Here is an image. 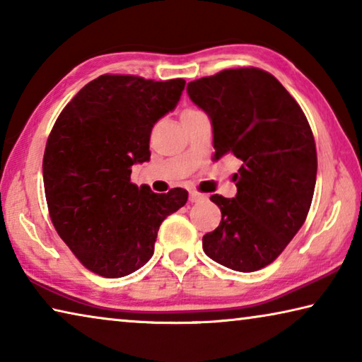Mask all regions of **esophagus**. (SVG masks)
I'll list each match as a JSON object with an SVG mask.
<instances>
[{
    "label": "esophagus",
    "mask_w": 362,
    "mask_h": 362,
    "mask_svg": "<svg viewBox=\"0 0 362 362\" xmlns=\"http://www.w3.org/2000/svg\"><path fill=\"white\" fill-rule=\"evenodd\" d=\"M204 199H206L204 194H201L198 192H189V201H192V203H201V201Z\"/></svg>",
    "instance_id": "esophagus-1"
}]
</instances>
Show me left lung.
<instances>
[{"instance_id": "left-lung-1", "label": "left lung", "mask_w": 362, "mask_h": 362, "mask_svg": "<svg viewBox=\"0 0 362 362\" xmlns=\"http://www.w3.org/2000/svg\"><path fill=\"white\" fill-rule=\"evenodd\" d=\"M187 93L211 119L214 161H241L235 198L211 196L222 220L203 236V249L226 268L257 272L308 216L317 170L313 132L284 86L259 69L223 70L188 83Z\"/></svg>"}]
</instances>
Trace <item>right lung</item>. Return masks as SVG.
Here are the masks:
<instances>
[{
	"mask_svg": "<svg viewBox=\"0 0 362 362\" xmlns=\"http://www.w3.org/2000/svg\"><path fill=\"white\" fill-rule=\"evenodd\" d=\"M183 89L182 78L102 75L52 127L42 159L49 214L78 260L100 276L142 268L163 220L187 203L183 188L159 194L131 183L134 164L150 161L153 126L177 107Z\"/></svg>",
	"mask_w": 362,
	"mask_h": 362,
	"instance_id": "obj_1",
	"label": "right lung"
}]
</instances>
